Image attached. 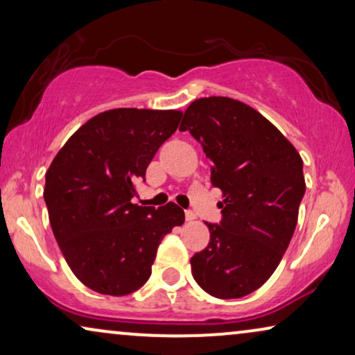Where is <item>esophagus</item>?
<instances>
[{
  "instance_id": "1",
  "label": "esophagus",
  "mask_w": 355,
  "mask_h": 355,
  "mask_svg": "<svg viewBox=\"0 0 355 355\" xmlns=\"http://www.w3.org/2000/svg\"><path fill=\"white\" fill-rule=\"evenodd\" d=\"M196 213H193V211H191V210H187L186 211V221H193V220H196Z\"/></svg>"
}]
</instances>
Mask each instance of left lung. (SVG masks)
Wrapping results in <instances>:
<instances>
[{
  "mask_svg": "<svg viewBox=\"0 0 355 355\" xmlns=\"http://www.w3.org/2000/svg\"><path fill=\"white\" fill-rule=\"evenodd\" d=\"M179 130L200 142L223 192V220L205 223L210 242L191 259L193 279L213 297H244L275 273L294 234L302 158L265 116L227 96L192 101Z\"/></svg>",
  "mask_w": 355,
  "mask_h": 355,
  "instance_id": "obj_1",
  "label": "left lung"
}]
</instances>
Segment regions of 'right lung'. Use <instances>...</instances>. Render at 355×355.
<instances>
[{"instance_id": "1", "label": "right lung", "mask_w": 355, "mask_h": 355, "mask_svg": "<svg viewBox=\"0 0 355 355\" xmlns=\"http://www.w3.org/2000/svg\"><path fill=\"white\" fill-rule=\"evenodd\" d=\"M181 118L178 110L103 111L71 135L48 168L43 197L53 234L72 273L95 293L142 288L163 237L184 223L173 202L157 210L130 202Z\"/></svg>"}]
</instances>
